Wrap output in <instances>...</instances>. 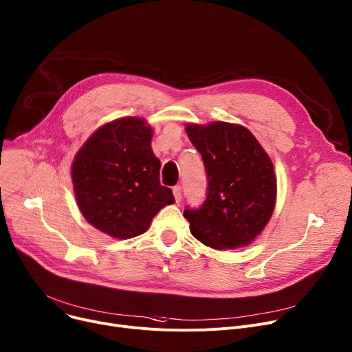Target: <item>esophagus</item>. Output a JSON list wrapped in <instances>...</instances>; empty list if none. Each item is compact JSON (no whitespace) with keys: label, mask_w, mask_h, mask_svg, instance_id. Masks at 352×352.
I'll use <instances>...</instances> for the list:
<instances>
[{"label":"esophagus","mask_w":352,"mask_h":352,"mask_svg":"<svg viewBox=\"0 0 352 352\" xmlns=\"http://www.w3.org/2000/svg\"><path fill=\"white\" fill-rule=\"evenodd\" d=\"M173 194H174L175 201L179 202V201H181V195H182V190H181L179 185H175V186H174V188H173Z\"/></svg>","instance_id":"obj_1"}]
</instances>
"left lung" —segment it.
I'll return each instance as SVG.
<instances>
[{
    "label": "left lung",
    "instance_id": "8db88e82",
    "mask_svg": "<svg viewBox=\"0 0 352 352\" xmlns=\"http://www.w3.org/2000/svg\"><path fill=\"white\" fill-rule=\"evenodd\" d=\"M185 131L202 155L208 178L204 205L184 210L192 236L217 250L248 246L266 228L276 206L270 157L241 124L190 123Z\"/></svg>",
    "mask_w": 352,
    "mask_h": 352
}]
</instances>
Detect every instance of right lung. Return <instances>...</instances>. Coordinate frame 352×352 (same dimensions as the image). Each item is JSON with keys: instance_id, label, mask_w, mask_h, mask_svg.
I'll return each mask as SVG.
<instances>
[{"instance_id": "1", "label": "right lung", "mask_w": 352, "mask_h": 352, "mask_svg": "<svg viewBox=\"0 0 352 352\" xmlns=\"http://www.w3.org/2000/svg\"><path fill=\"white\" fill-rule=\"evenodd\" d=\"M153 129L140 117L109 122L93 133L72 162L76 204L85 219L116 239L144 233L160 210L175 202L160 184Z\"/></svg>"}]
</instances>
